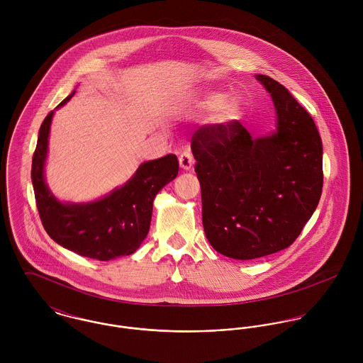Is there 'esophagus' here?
<instances>
[{
    "instance_id": "34e87169",
    "label": "esophagus",
    "mask_w": 363,
    "mask_h": 363,
    "mask_svg": "<svg viewBox=\"0 0 363 363\" xmlns=\"http://www.w3.org/2000/svg\"><path fill=\"white\" fill-rule=\"evenodd\" d=\"M179 162H180V166H182V169H184V170H189V169H191V166H193V163H194V157H193V154L189 151V150H186V151H183L180 156H179Z\"/></svg>"
}]
</instances>
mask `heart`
<instances>
[{"label":"heart","instance_id":"1","mask_svg":"<svg viewBox=\"0 0 363 363\" xmlns=\"http://www.w3.org/2000/svg\"><path fill=\"white\" fill-rule=\"evenodd\" d=\"M204 110L213 108V120L220 124L236 121L242 116V104L235 96H223L222 94H207L199 102Z\"/></svg>","mask_w":363,"mask_h":363}]
</instances>
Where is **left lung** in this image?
Wrapping results in <instances>:
<instances>
[{
  "label": "left lung",
  "mask_w": 363,
  "mask_h": 363,
  "mask_svg": "<svg viewBox=\"0 0 363 363\" xmlns=\"http://www.w3.org/2000/svg\"><path fill=\"white\" fill-rule=\"evenodd\" d=\"M256 78L275 104L272 135L252 138L236 120L206 124L191 140L204 232L211 246L230 259H259L289 247L323 190V145L311 114L275 79Z\"/></svg>",
  "instance_id": "obj_1"
}]
</instances>
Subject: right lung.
Listing matches in <instances>:
<instances>
[{
    "mask_svg": "<svg viewBox=\"0 0 363 363\" xmlns=\"http://www.w3.org/2000/svg\"><path fill=\"white\" fill-rule=\"evenodd\" d=\"M52 117L50 111L40 125L32 159L36 207L46 232L55 243L84 257L108 261L133 255L148 235L156 194L177 176V156L169 154L143 163L128 183L99 201L61 204L43 177Z\"/></svg>",
    "mask_w": 363,
    "mask_h": 363,
    "instance_id": "1",
    "label": "right lung"
}]
</instances>
